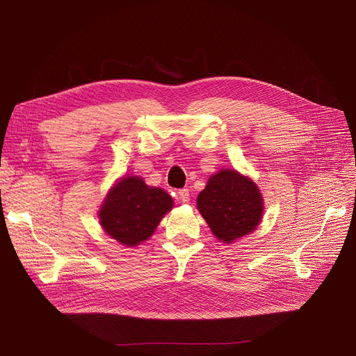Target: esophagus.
<instances>
[{
    "label": "esophagus",
    "instance_id": "esophagus-1",
    "mask_svg": "<svg viewBox=\"0 0 356 356\" xmlns=\"http://www.w3.org/2000/svg\"><path fill=\"white\" fill-rule=\"evenodd\" d=\"M177 195H179V199L181 200V202H184V203H188L189 200H191V193H189V189H180L179 192H177Z\"/></svg>",
    "mask_w": 356,
    "mask_h": 356
}]
</instances>
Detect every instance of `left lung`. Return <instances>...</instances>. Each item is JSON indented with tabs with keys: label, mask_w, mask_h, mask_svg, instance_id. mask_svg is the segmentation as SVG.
Instances as JSON below:
<instances>
[{
	"label": "left lung",
	"mask_w": 356,
	"mask_h": 356,
	"mask_svg": "<svg viewBox=\"0 0 356 356\" xmlns=\"http://www.w3.org/2000/svg\"><path fill=\"white\" fill-rule=\"evenodd\" d=\"M196 204L212 234L225 244L254 232L264 209L257 184L229 168L209 177Z\"/></svg>",
	"instance_id": "8db88e82"
}]
</instances>
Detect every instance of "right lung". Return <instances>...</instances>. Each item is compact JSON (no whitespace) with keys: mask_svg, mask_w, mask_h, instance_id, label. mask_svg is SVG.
<instances>
[{"mask_svg":"<svg viewBox=\"0 0 356 356\" xmlns=\"http://www.w3.org/2000/svg\"><path fill=\"white\" fill-rule=\"evenodd\" d=\"M172 208L173 199L163 189L147 186L138 176H127L108 192L99 209V223L120 244L136 247L154 234Z\"/></svg>","mask_w":356,"mask_h":356,"instance_id":"right-lung-1","label":"right lung"}]
</instances>
